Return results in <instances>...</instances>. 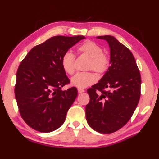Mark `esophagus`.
<instances>
[{"mask_svg":"<svg viewBox=\"0 0 159 159\" xmlns=\"http://www.w3.org/2000/svg\"><path fill=\"white\" fill-rule=\"evenodd\" d=\"M85 91L84 89H78V92H79V93H84Z\"/></svg>","mask_w":159,"mask_h":159,"instance_id":"esophagus-1","label":"esophagus"}]
</instances>
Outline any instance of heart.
<instances>
[{"label": "heart", "instance_id": "1", "mask_svg": "<svg viewBox=\"0 0 159 159\" xmlns=\"http://www.w3.org/2000/svg\"><path fill=\"white\" fill-rule=\"evenodd\" d=\"M78 51L81 55L89 57L87 66L88 70H93L98 74H102L107 70L109 60L103 53L102 48L92 41H86L78 48ZM61 65L65 72L73 75L75 72V55L70 52H66L62 55ZM97 78L91 72L79 73L71 79V84L79 89H84L94 84Z\"/></svg>", "mask_w": 159, "mask_h": 159}]
</instances>
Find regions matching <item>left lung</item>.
Listing matches in <instances>:
<instances>
[{"mask_svg":"<svg viewBox=\"0 0 159 159\" xmlns=\"http://www.w3.org/2000/svg\"><path fill=\"white\" fill-rule=\"evenodd\" d=\"M97 38L109 44L110 67L99 82L87 90L90 102L86 106V116L91 128L109 134L122 128L135 111L140 100L141 78L128 48L113 36ZM106 88L108 91L104 90Z\"/></svg>","mask_w":159,"mask_h":159,"instance_id":"obj_1","label":"left lung"}]
</instances>
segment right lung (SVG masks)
<instances>
[{
  "label": "right lung",
  "mask_w": 159,
  "mask_h": 159,
  "mask_svg": "<svg viewBox=\"0 0 159 159\" xmlns=\"http://www.w3.org/2000/svg\"><path fill=\"white\" fill-rule=\"evenodd\" d=\"M84 36H55L31 50L18 68L15 97L21 117L29 126L50 133L64 123L77 97L75 87L61 90L70 83L62 69L64 53Z\"/></svg>",
  "instance_id": "right-lung-1"
}]
</instances>
